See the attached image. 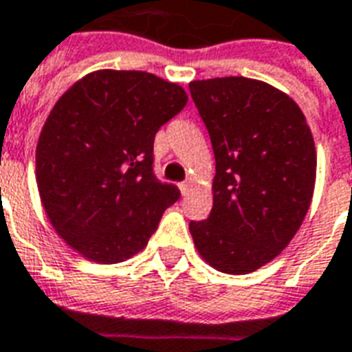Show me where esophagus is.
I'll return each mask as SVG.
<instances>
[{"mask_svg":"<svg viewBox=\"0 0 352 352\" xmlns=\"http://www.w3.org/2000/svg\"><path fill=\"white\" fill-rule=\"evenodd\" d=\"M190 186H192V184H190V181H184V182H181V184H179L182 195H186L188 192H190Z\"/></svg>","mask_w":352,"mask_h":352,"instance_id":"34e87169","label":"esophagus"}]
</instances>
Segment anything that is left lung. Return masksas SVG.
I'll use <instances>...</instances> for the list:
<instances>
[{"mask_svg": "<svg viewBox=\"0 0 352 352\" xmlns=\"http://www.w3.org/2000/svg\"><path fill=\"white\" fill-rule=\"evenodd\" d=\"M216 157L210 216L190 221L203 258L245 275L272 262L301 227L316 184V146L294 99L262 80H192Z\"/></svg>", "mask_w": 352, "mask_h": 352, "instance_id": "obj_1", "label": "left lung"}]
</instances>
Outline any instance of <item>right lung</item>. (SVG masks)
<instances>
[{"label":"right lung","instance_id":"add662e5","mask_svg":"<svg viewBox=\"0 0 352 352\" xmlns=\"http://www.w3.org/2000/svg\"><path fill=\"white\" fill-rule=\"evenodd\" d=\"M188 101L179 85L99 69L51 109L36 146V184L53 229L99 264L146 248L181 192L153 173V142Z\"/></svg>","mask_w":352,"mask_h":352}]
</instances>
